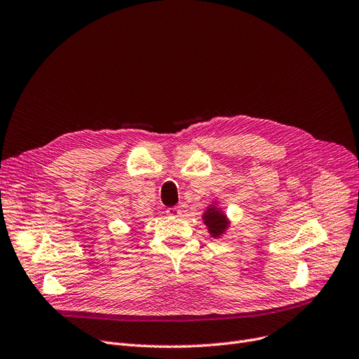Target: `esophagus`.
Returning a JSON list of instances; mask_svg holds the SVG:
<instances>
[{
  "label": "esophagus",
  "instance_id": "esophagus-1",
  "mask_svg": "<svg viewBox=\"0 0 359 359\" xmlns=\"http://www.w3.org/2000/svg\"><path fill=\"white\" fill-rule=\"evenodd\" d=\"M166 215L170 217H178V216H181V209L180 208H169L166 210Z\"/></svg>",
  "mask_w": 359,
  "mask_h": 359
}]
</instances>
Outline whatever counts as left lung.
<instances>
[{"label": "left lung", "instance_id": "obj_1", "mask_svg": "<svg viewBox=\"0 0 359 359\" xmlns=\"http://www.w3.org/2000/svg\"><path fill=\"white\" fill-rule=\"evenodd\" d=\"M201 220L204 226H206L209 235L215 238V240H219V238L224 236L231 225V220L224 206H220V203L216 198H212L209 201L206 210L203 212Z\"/></svg>", "mask_w": 359, "mask_h": 359}]
</instances>
